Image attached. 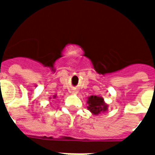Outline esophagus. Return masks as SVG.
Returning <instances> with one entry per match:
<instances>
[{
  "mask_svg": "<svg viewBox=\"0 0 155 155\" xmlns=\"http://www.w3.org/2000/svg\"><path fill=\"white\" fill-rule=\"evenodd\" d=\"M73 93H74V94H76V93H77V92H76V91H74V92H73Z\"/></svg>",
  "mask_w": 155,
  "mask_h": 155,
  "instance_id": "obj_1",
  "label": "esophagus"
}]
</instances>
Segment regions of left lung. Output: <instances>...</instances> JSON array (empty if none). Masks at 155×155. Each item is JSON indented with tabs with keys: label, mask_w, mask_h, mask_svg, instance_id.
<instances>
[{
	"label": "left lung",
	"mask_w": 155,
	"mask_h": 155,
	"mask_svg": "<svg viewBox=\"0 0 155 155\" xmlns=\"http://www.w3.org/2000/svg\"><path fill=\"white\" fill-rule=\"evenodd\" d=\"M88 110L93 114L97 115L108 110V104L104 102V99L97 95H91L87 100Z\"/></svg>",
	"instance_id": "1"
}]
</instances>
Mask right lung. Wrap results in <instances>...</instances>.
Instances as JSON below:
<instances>
[{
  "label": "right lung",
  "instance_id": "obj_1",
  "mask_svg": "<svg viewBox=\"0 0 155 155\" xmlns=\"http://www.w3.org/2000/svg\"><path fill=\"white\" fill-rule=\"evenodd\" d=\"M56 96H57V95L55 94V95H54V96H53V98H54V99H55V98H56ZM50 99H51V98H50Z\"/></svg>",
  "mask_w": 155,
  "mask_h": 155
}]
</instances>
